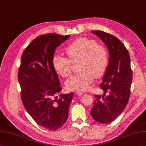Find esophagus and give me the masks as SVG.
I'll list each match as a JSON object with an SVG mask.
<instances>
[{
	"instance_id": "obj_1",
	"label": "esophagus",
	"mask_w": 146,
	"mask_h": 146,
	"mask_svg": "<svg viewBox=\"0 0 146 146\" xmlns=\"http://www.w3.org/2000/svg\"><path fill=\"white\" fill-rule=\"evenodd\" d=\"M76 94H77V95H78V96H82V95H83V92L81 91H77Z\"/></svg>"
}]
</instances>
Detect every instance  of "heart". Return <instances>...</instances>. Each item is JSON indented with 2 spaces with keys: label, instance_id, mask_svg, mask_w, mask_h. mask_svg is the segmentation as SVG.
Wrapping results in <instances>:
<instances>
[{
  "label": "heart",
  "instance_id": "1",
  "mask_svg": "<svg viewBox=\"0 0 146 146\" xmlns=\"http://www.w3.org/2000/svg\"><path fill=\"white\" fill-rule=\"evenodd\" d=\"M68 57L56 54L52 58L53 68L63 78L69 77L72 73L73 64L80 61L81 72L70 78L66 86L70 90H85L94 81L105 73L108 64L106 48L97 41L87 38H80L70 44L65 49Z\"/></svg>",
  "mask_w": 146,
  "mask_h": 146
}]
</instances>
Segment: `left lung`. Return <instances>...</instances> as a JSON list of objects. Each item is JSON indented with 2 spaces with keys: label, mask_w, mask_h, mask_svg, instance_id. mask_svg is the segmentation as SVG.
Wrapping results in <instances>:
<instances>
[{
  "label": "left lung",
  "mask_w": 146,
  "mask_h": 146,
  "mask_svg": "<svg viewBox=\"0 0 146 146\" xmlns=\"http://www.w3.org/2000/svg\"><path fill=\"white\" fill-rule=\"evenodd\" d=\"M92 32L103 41L109 52V64L100 86L105 94L109 95L106 97L104 94L94 95L90 115L100 123H110L122 113L130 98L133 78L130 57L117 37L101 31Z\"/></svg>",
  "instance_id": "1"
}]
</instances>
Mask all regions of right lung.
<instances>
[{
  "label": "right lung",
  "instance_id": "right-lung-1",
  "mask_svg": "<svg viewBox=\"0 0 146 146\" xmlns=\"http://www.w3.org/2000/svg\"><path fill=\"white\" fill-rule=\"evenodd\" d=\"M70 35L47 34L37 36L24 49L18 78L21 98L27 112L40 126L57 130L68 118L73 93L62 94L52 60L56 48Z\"/></svg>",
  "mask_w": 146,
  "mask_h": 146
}]
</instances>
